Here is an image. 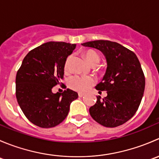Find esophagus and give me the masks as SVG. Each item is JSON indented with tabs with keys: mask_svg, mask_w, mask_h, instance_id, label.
Instances as JSON below:
<instances>
[{
	"mask_svg": "<svg viewBox=\"0 0 159 159\" xmlns=\"http://www.w3.org/2000/svg\"><path fill=\"white\" fill-rule=\"evenodd\" d=\"M84 93H81V92H79V93H78V96H79V97H83V96H84Z\"/></svg>",
	"mask_w": 159,
	"mask_h": 159,
	"instance_id": "1",
	"label": "esophagus"
}]
</instances>
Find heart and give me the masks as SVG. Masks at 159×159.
<instances>
[{
  "mask_svg": "<svg viewBox=\"0 0 159 159\" xmlns=\"http://www.w3.org/2000/svg\"><path fill=\"white\" fill-rule=\"evenodd\" d=\"M84 56L90 65L93 67H95L100 62V56L97 51L94 50H89L84 53ZM71 59V56H68L65 64V70H68V65ZM95 81L92 77L90 76H80V75H75L69 79V86L75 91L84 92L91 89V86L94 84Z\"/></svg>",
  "mask_w": 159,
  "mask_h": 159,
  "instance_id": "1",
  "label": "heart"
}]
</instances>
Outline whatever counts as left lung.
<instances>
[{"instance_id": "1", "label": "left lung", "mask_w": 159, "mask_h": 159, "mask_svg": "<svg viewBox=\"0 0 159 159\" xmlns=\"http://www.w3.org/2000/svg\"><path fill=\"white\" fill-rule=\"evenodd\" d=\"M81 45L102 51L107 61L105 75L95 87L106 91L107 96H97L90 115L105 127L121 125L134 116L143 97L145 80L140 62L134 52L117 42L98 40Z\"/></svg>"}]
</instances>
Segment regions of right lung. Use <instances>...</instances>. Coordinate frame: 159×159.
Segmentation results:
<instances>
[{
  "instance_id": "obj_1",
  "label": "right lung",
  "mask_w": 159,
  "mask_h": 159,
  "mask_svg": "<svg viewBox=\"0 0 159 159\" xmlns=\"http://www.w3.org/2000/svg\"><path fill=\"white\" fill-rule=\"evenodd\" d=\"M75 44L49 41L31 50L16 75V98L28 120L41 128H52L68 115L78 94L69 89L53 93L52 88L64 78L67 57Z\"/></svg>"
}]
</instances>
